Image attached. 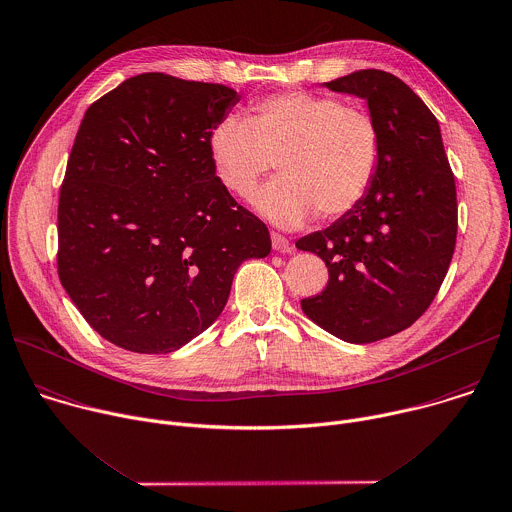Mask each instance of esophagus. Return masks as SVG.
I'll list each match as a JSON object with an SVG mask.
<instances>
[{
	"label": "esophagus",
	"instance_id": "esophagus-1",
	"mask_svg": "<svg viewBox=\"0 0 512 512\" xmlns=\"http://www.w3.org/2000/svg\"><path fill=\"white\" fill-rule=\"evenodd\" d=\"M271 245L275 251H281V253H289L291 251V243L279 235V233H271Z\"/></svg>",
	"mask_w": 512,
	"mask_h": 512
}]
</instances>
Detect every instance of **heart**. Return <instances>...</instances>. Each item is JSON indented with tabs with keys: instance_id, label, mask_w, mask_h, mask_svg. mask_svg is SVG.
Listing matches in <instances>:
<instances>
[{
	"instance_id": "heart-1",
	"label": "heart",
	"mask_w": 512,
	"mask_h": 512,
	"mask_svg": "<svg viewBox=\"0 0 512 512\" xmlns=\"http://www.w3.org/2000/svg\"><path fill=\"white\" fill-rule=\"evenodd\" d=\"M217 181L247 199L279 162L281 177L255 199L279 227H299L354 211L370 193L382 160V132L364 110L309 92L257 100L249 118L227 116L209 134Z\"/></svg>"
}]
</instances>
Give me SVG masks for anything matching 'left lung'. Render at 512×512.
<instances>
[{
	"mask_svg": "<svg viewBox=\"0 0 512 512\" xmlns=\"http://www.w3.org/2000/svg\"><path fill=\"white\" fill-rule=\"evenodd\" d=\"M321 86L366 100L382 160L354 211L295 243L329 273L301 309L344 342L370 344L410 327L436 297L456 245V185L436 116L400 78L358 70Z\"/></svg>",
	"mask_w": 512,
	"mask_h": 512,
	"instance_id": "left-lung-1",
	"label": "left lung"
}]
</instances>
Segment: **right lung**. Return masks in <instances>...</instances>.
<instances>
[{
	"instance_id": "add662e5",
	"label": "right lung",
	"mask_w": 512,
	"mask_h": 512,
	"mask_svg": "<svg viewBox=\"0 0 512 512\" xmlns=\"http://www.w3.org/2000/svg\"><path fill=\"white\" fill-rule=\"evenodd\" d=\"M241 96L221 84L138 74L84 114L60 189L58 275L110 344L170 354L225 309L265 223L217 181L209 134Z\"/></svg>"
}]
</instances>
